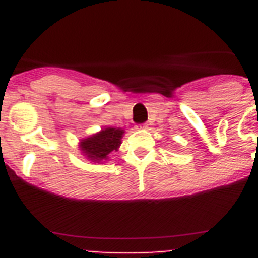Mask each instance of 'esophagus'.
I'll return each mask as SVG.
<instances>
[{"label":"esophagus","instance_id":"34e87169","mask_svg":"<svg viewBox=\"0 0 258 258\" xmlns=\"http://www.w3.org/2000/svg\"><path fill=\"white\" fill-rule=\"evenodd\" d=\"M138 127H140V129H146V127H147V124H140Z\"/></svg>","mask_w":258,"mask_h":258}]
</instances>
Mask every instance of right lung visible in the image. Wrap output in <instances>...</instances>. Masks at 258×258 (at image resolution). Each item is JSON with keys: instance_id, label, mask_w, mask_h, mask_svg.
I'll list each match as a JSON object with an SVG mask.
<instances>
[{"instance_id": "add662e5", "label": "right lung", "mask_w": 258, "mask_h": 258, "mask_svg": "<svg viewBox=\"0 0 258 258\" xmlns=\"http://www.w3.org/2000/svg\"><path fill=\"white\" fill-rule=\"evenodd\" d=\"M124 131L117 127H106L101 133L89 137L81 142V150L84 154L94 161H102L108 159V155L112 151H117L121 143V137Z\"/></svg>"}]
</instances>
